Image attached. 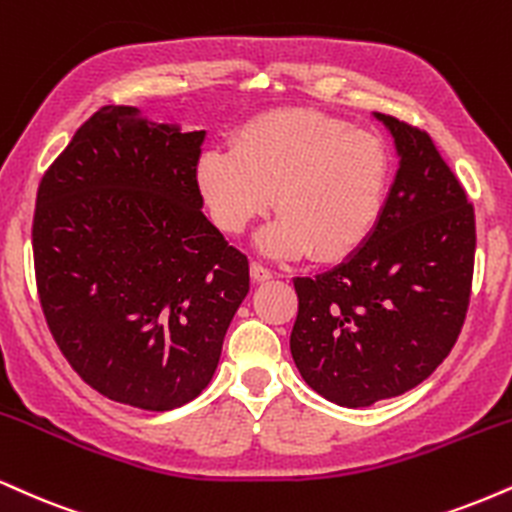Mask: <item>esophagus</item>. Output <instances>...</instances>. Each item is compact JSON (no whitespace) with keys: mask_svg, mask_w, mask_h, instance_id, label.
Returning a JSON list of instances; mask_svg holds the SVG:
<instances>
[{"mask_svg":"<svg viewBox=\"0 0 512 512\" xmlns=\"http://www.w3.org/2000/svg\"><path fill=\"white\" fill-rule=\"evenodd\" d=\"M272 272H269L267 267H262V264H257V262H252L250 264V279L255 281V283H264V281H269L272 279Z\"/></svg>","mask_w":512,"mask_h":512,"instance_id":"esophagus-1","label":"esophagus"}]
</instances>
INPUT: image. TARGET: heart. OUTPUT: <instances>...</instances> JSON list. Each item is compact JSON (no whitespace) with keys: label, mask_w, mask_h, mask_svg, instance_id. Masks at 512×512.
<instances>
[{"label":"heart","mask_w":512,"mask_h":512,"mask_svg":"<svg viewBox=\"0 0 512 512\" xmlns=\"http://www.w3.org/2000/svg\"><path fill=\"white\" fill-rule=\"evenodd\" d=\"M393 176L377 133L312 109H279L238 128L231 150H207L197 188L214 224L240 236L272 202L281 217L257 238L264 255L346 260L372 238Z\"/></svg>","instance_id":"1"}]
</instances>
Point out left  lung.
Segmentation results:
<instances>
[{"mask_svg":"<svg viewBox=\"0 0 512 512\" xmlns=\"http://www.w3.org/2000/svg\"><path fill=\"white\" fill-rule=\"evenodd\" d=\"M374 116L400 157L384 217L338 267L293 279L291 355L310 389L367 408L422 384L463 329L474 269V209L432 138Z\"/></svg>","mask_w":512,"mask_h":512,"instance_id":"obj_1","label":"left lung"}]
</instances>
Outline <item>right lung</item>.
Returning <instances> with one entry per match:
<instances>
[{
    "instance_id": "right-lung-1",
    "label": "right lung",
    "mask_w": 512,
    "mask_h": 512,
    "mask_svg": "<svg viewBox=\"0 0 512 512\" xmlns=\"http://www.w3.org/2000/svg\"><path fill=\"white\" fill-rule=\"evenodd\" d=\"M205 135L109 104L38 188L33 255L49 331L85 384L140 410L200 396L250 291L248 257L202 214Z\"/></svg>"
}]
</instances>
